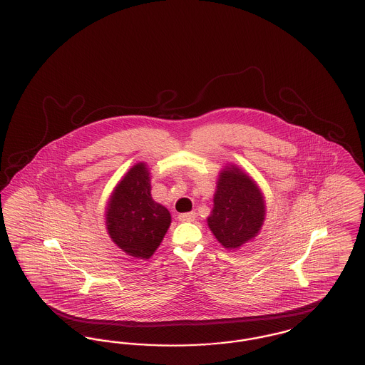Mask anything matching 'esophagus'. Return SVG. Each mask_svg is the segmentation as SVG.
I'll use <instances>...</instances> for the list:
<instances>
[{
  "label": "esophagus",
  "instance_id": "1",
  "mask_svg": "<svg viewBox=\"0 0 365 365\" xmlns=\"http://www.w3.org/2000/svg\"><path fill=\"white\" fill-rule=\"evenodd\" d=\"M178 219L180 220V222H194V219H195V212H187V213H180L179 216H178Z\"/></svg>",
  "mask_w": 365,
  "mask_h": 365
}]
</instances>
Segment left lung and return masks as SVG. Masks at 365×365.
Here are the masks:
<instances>
[{"label":"left lung","mask_w":365,"mask_h":365,"mask_svg":"<svg viewBox=\"0 0 365 365\" xmlns=\"http://www.w3.org/2000/svg\"><path fill=\"white\" fill-rule=\"evenodd\" d=\"M265 204L256 182L237 165L226 167L217 179L209 228L226 249L253 240L264 223Z\"/></svg>","instance_id":"8db88e82"}]
</instances>
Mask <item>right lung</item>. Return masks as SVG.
I'll return each instance as SVG.
<instances>
[{
    "label": "right lung",
    "mask_w": 365,
    "mask_h": 365,
    "mask_svg": "<svg viewBox=\"0 0 365 365\" xmlns=\"http://www.w3.org/2000/svg\"><path fill=\"white\" fill-rule=\"evenodd\" d=\"M150 173L135 164L112 192L105 212L110 240L128 256L148 260L171 225L168 209L152 198Z\"/></svg>",
    "instance_id": "1"
}]
</instances>
